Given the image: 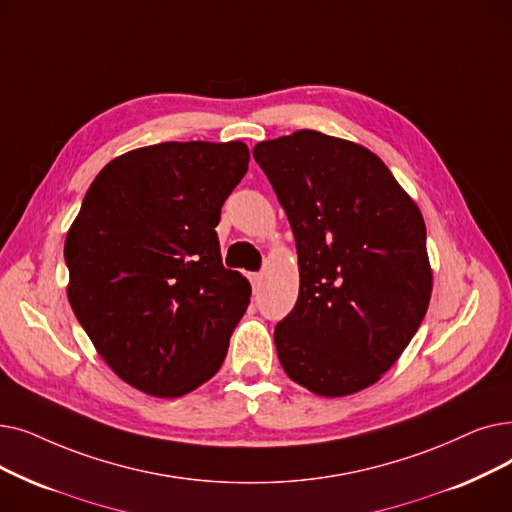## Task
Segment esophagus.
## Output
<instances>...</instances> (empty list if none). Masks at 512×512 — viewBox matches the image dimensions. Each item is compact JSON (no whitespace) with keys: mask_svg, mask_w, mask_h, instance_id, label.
I'll return each instance as SVG.
<instances>
[{"mask_svg":"<svg viewBox=\"0 0 512 512\" xmlns=\"http://www.w3.org/2000/svg\"><path fill=\"white\" fill-rule=\"evenodd\" d=\"M251 284H253L255 291H259L261 284H263V274H261V272H257V274H251Z\"/></svg>","mask_w":512,"mask_h":512,"instance_id":"obj_1","label":"esophagus"}]
</instances>
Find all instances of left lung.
I'll list each match as a JSON object with an SVG mask.
<instances>
[{
	"label": "left lung",
	"instance_id": "left-lung-1",
	"mask_svg": "<svg viewBox=\"0 0 512 512\" xmlns=\"http://www.w3.org/2000/svg\"><path fill=\"white\" fill-rule=\"evenodd\" d=\"M297 242L299 299L274 330L291 379L324 397L381 379L427 314V228L387 165L360 144L301 129L259 142Z\"/></svg>",
	"mask_w": 512,
	"mask_h": 512
}]
</instances>
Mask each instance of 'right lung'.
I'll list each match as a JSON object with an SVG mask.
<instances>
[{
    "instance_id": "1",
    "label": "right lung",
    "mask_w": 512,
    "mask_h": 512,
    "mask_svg": "<svg viewBox=\"0 0 512 512\" xmlns=\"http://www.w3.org/2000/svg\"><path fill=\"white\" fill-rule=\"evenodd\" d=\"M249 169L242 142H163L110 161L66 234L69 301L125 383L180 397L224 364L251 284L215 226Z\"/></svg>"
}]
</instances>
